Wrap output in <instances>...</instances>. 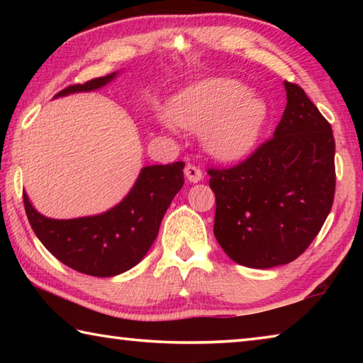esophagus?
<instances>
[{
	"instance_id": "1",
	"label": "esophagus",
	"mask_w": 363,
	"mask_h": 363,
	"mask_svg": "<svg viewBox=\"0 0 363 363\" xmlns=\"http://www.w3.org/2000/svg\"><path fill=\"white\" fill-rule=\"evenodd\" d=\"M184 174H186L187 181L190 182H200L203 179V173H201V169L196 168L195 164H187L186 169H184Z\"/></svg>"
}]
</instances>
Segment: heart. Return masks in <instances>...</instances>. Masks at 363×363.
<instances>
[{"label":"heart","instance_id":"1","mask_svg":"<svg viewBox=\"0 0 363 363\" xmlns=\"http://www.w3.org/2000/svg\"><path fill=\"white\" fill-rule=\"evenodd\" d=\"M167 115L182 130L201 133L205 149L213 157L232 162L256 145L267 108L243 83L213 78L174 96Z\"/></svg>","mask_w":363,"mask_h":363}]
</instances>
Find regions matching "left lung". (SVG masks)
<instances>
[{
	"label": "left lung",
	"mask_w": 363,
	"mask_h": 363,
	"mask_svg": "<svg viewBox=\"0 0 363 363\" xmlns=\"http://www.w3.org/2000/svg\"><path fill=\"white\" fill-rule=\"evenodd\" d=\"M274 138L243 163L208 169L216 195L214 237L232 261L270 269L303 255L335 199V138L298 84Z\"/></svg>",
	"instance_id": "8db88e82"
}]
</instances>
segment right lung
I'll return each mask as SVG.
<instances>
[{
  "mask_svg": "<svg viewBox=\"0 0 363 363\" xmlns=\"http://www.w3.org/2000/svg\"><path fill=\"white\" fill-rule=\"evenodd\" d=\"M116 77L118 72L69 86L54 99L101 89ZM184 167V162L144 167L125 199L94 216L46 218L23 192L27 218L40 242L65 266L93 277H113L143 261L155 242L164 213L182 189Z\"/></svg>",
  "mask_w": 363,
  "mask_h": 363,
  "instance_id": "right-lung-1",
  "label": "right lung"
}]
</instances>
